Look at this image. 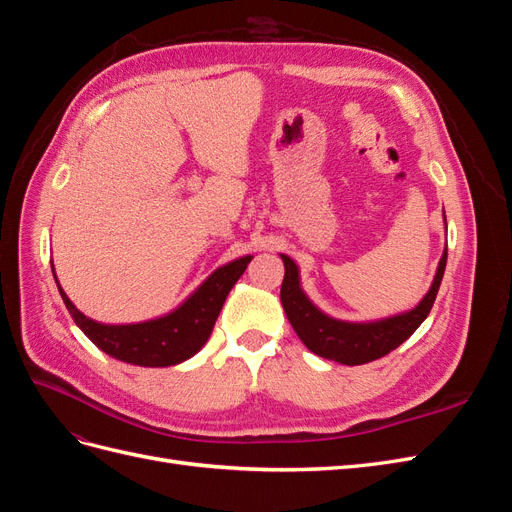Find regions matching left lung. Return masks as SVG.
Returning a JSON list of instances; mask_svg holds the SVG:
<instances>
[{
	"label": "left lung",
	"mask_w": 512,
	"mask_h": 512,
	"mask_svg": "<svg viewBox=\"0 0 512 512\" xmlns=\"http://www.w3.org/2000/svg\"><path fill=\"white\" fill-rule=\"evenodd\" d=\"M446 224V215H444ZM284 260V282H282V307L292 324L294 333L314 354L342 365H363L376 361L380 356L389 354L397 346L421 327L423 320L429 316L433 301H436L438 288L442 284V275L446 269V247L438 262L436 275L425 297L418 301L408 312H401L389 318L350 322L339 320L322 309L307 297L301 286L299 265L290 256L280 254Z\"/></svg>",
	"instance_id": "left-lung-1"
}]
</instances>
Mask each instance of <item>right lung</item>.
I'll list each match as a JSON object with an SVG mask.
<instances>
[{
  "mask_svg": "<svg viewBox=\"0 0 512 512\" xmlns=\"http://www.w3.org/2000/svg\"><path fill=\"white\" fill-rule=\"evenodd\" d=\"M252 258L254 256H241L218 267L188 299L181 301L175 309H170L168 314L128 324H106L85 316L61 288L53 260L51 269L57 290L76 327L102 352L117 361L138 367H168L192 359L207 344L228 292L237 284Z\"/></svg>",
  "mask_w": 512,
  "mask_h": 512,
  "instance_id": "right-lung-1",
  "label": "right lung"
}]
</instances>
